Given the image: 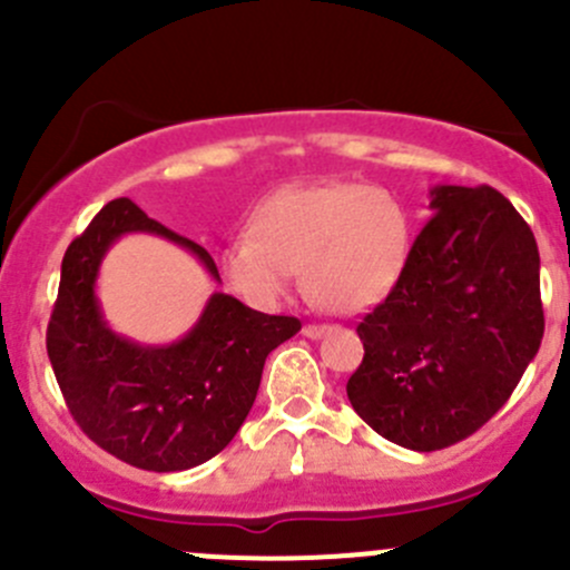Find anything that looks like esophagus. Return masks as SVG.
<instances>
[{
    "label": "esophagus",
    "mask_w": 570,
    "mask_h": 570,
    "mask_svg": "<svg viewBox=\"0 0 570 570\" xmlns=\"http://www.w3.org/2000/svg\"><path fill=\"white\" fill-rule=\"evenodd\" d=\"M327 331H331V327H327V325H306V327H303V336H308V338H322Z\"/></svg>",
    "instance_id": "esophagus-1"
}]
</instances>
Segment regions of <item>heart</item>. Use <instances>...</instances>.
<instances>
[{
  "label": "heart",
  "instance_id": "b5f03b06",
  "mask_svg": "<svg viewBox=\"0 0 570 570\" xmlns=\"http://www.w3.org/2000/svg\"><path fill=\"white\" fill-rule=\"evenodd\" d=\"M411 220L381 187L353 181L284 187L256 206L248 239L220 250L228 289L253 308L281 306L301 273L303 292L333 314L386 301L405 273Z\"/></svg>",
  "mask_w": 570,
  "mask_h": 570
}]
</instances>
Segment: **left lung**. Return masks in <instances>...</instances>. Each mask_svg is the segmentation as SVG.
<instances>
[{
  "label": "left lung",
  "mask_w": 570,
  "mask_h": 570,
  "mask_svg": "<svg viewBox=\"0 0 570 570\" xmlns=\"http://www.w3.org/2000/svg\"><path fill=\"white\" fill-rule=\"evenodd\" d=\"M392 295L358 325L355 413L405 450L469 439L519 386L543 338L540 256L493 187L439 184Z\"/></svg>",
  "instance_id": "1"
}]
</instances>
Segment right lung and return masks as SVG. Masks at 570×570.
Wrapping results in <instances>:
<instances>
[{"label":"right lung","instance_id":"obj_1","mask_svg":"<svg viewBox=\"0 0 570 570\" xmlns=\"http://www.w3.org/2000/svg\"><path fill=\"white\" fill-rule=\"evenodd\" d=\"M124 234H154L189 250L220 284L215 258L151 220L129 198L109 200L62 256L60 292L46 331L51 370L90 441L146 471H184L226 450L256 400L267 355L301 320L253 312L237 297L206 301L198 322L170 344H140L109 327L96 281Z\"/></svg>","mask_w":570,"mask_h":570}]
</instances>
